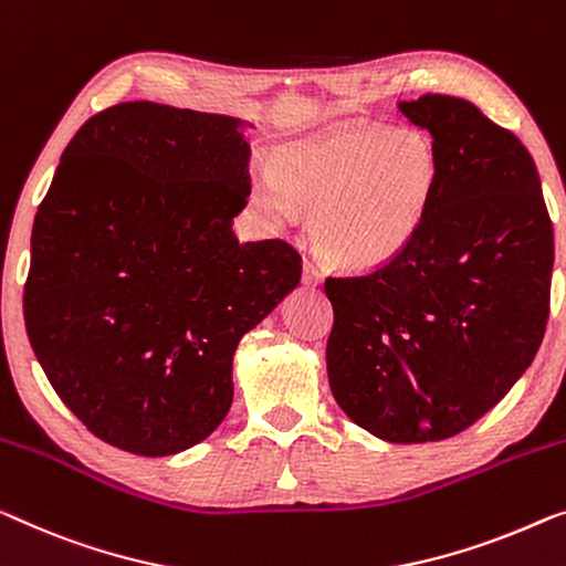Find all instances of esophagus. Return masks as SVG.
Segmentation results:
<instances>
[{
  "label": "esophagus",
  "instance_id": "1",
  "mask_svg": "<svg viewBox=\"0 0 566 566\" xmlns=\"http://www.w3.org/2000/svg\"><path fill=\"white\" fill-rule=\"evenodd\" d=\"M302 282H305L307 286H317L319 282H323V272H319L312 261H305V264H302Z\"/></svg>",
  "mask_w": 566,
  "mask_h": 566
}]
</instances>
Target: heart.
Instances as JSON below:
<instances>
[{"mask_svg":"<svg viewBox=\"0 0 566 566\" xmlns=\"http://www.w3.org/2000/svg\"><path fill=\"white\" fill-rule=\"evenodd\" d=\"M440 159L427 134L415 129H340L294 142L276 165H261L254 206L276 229L315 208L312 235L323 256L368 272L389 264L432 206Z\"/></svg>","mask_w":566,"mask_h":566,"instance_id":"1","label":"heart"}]
</instances>
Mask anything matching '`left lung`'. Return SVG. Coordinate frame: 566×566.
Masks as SVG:
<instances>
[{
  "instance_id": "obj_1",
  "label": "left lung",
  "mask_w": 566,
  "mask_h": 566,
  "mask_svg": "<svg viewBox=\"0 0 566 566\" xmlns=\"http://www.w3.org/2000/svg\"><path fill=\"white\" fill-rule=\"evenodd\" d=\"M396 106L432 137L440 180L399 256L325 280L327 378L358 427L419 444L475 424L531 366L549 319L554 229L516 134L465 98Z\"/></svg>"
}]
</instances>
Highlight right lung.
Masks as SVG:
<instances>
[{
    "instance_id": "right-lung-1",
    "label": "right lung",
    "mask_w": 566,
    "mask_h": 566,
    "mask_svg": "<svg viewBox=\"0 0 566 566\" xmlns=\"http://www.w3.org/2000/svg\"><path fill=\"white\" fill-rule=\"evenodd\" d=\"M241 119L126 101L81 126L32 226L24 327L50 386L98 440L165 458L233 401V353L300 284L282 239L241 243Z\"/></svg>"
}]
</instances>
